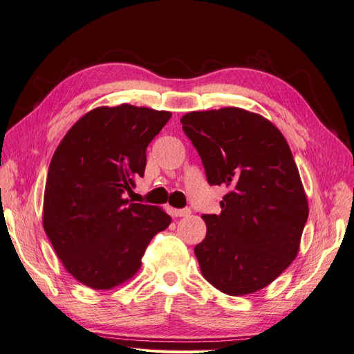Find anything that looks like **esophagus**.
<instances>
[{
    "mask_svg": "<svg viewBox=\"0 0 354 354\" xmlns=\"http://www.w3.org/2000/svg\"><path fill=\"white\" fill-rule=\"evenodd\" d=\"M190 208H183V209H176L174 211V216L176 217H187V216H190Z\"/></svg>",
    "mask_w": 354,
    "mask_h": 354,
    "instance_id": "obj_1",
    "label": "esophagus"
}]
</instances>
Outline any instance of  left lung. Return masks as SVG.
<instances>
[{
    "instance_id": "obj_1",
    "label": "left lung",
    "mask_w": 354,
    "mask_h": 354,
    "mask_svg": "<svg viewBox=\"0 0 354 354\" xmlns=\"http://www.w3.org/2000/svg\"><path fill=\"white\" fill-rule=\"evenodd\" d=\"M180 122L208 183L229 187L220 216H202V276L227 295L260 291L295 260L308 217L291 149L273 122L241 108L189 112Z\"/></svg>"
}]
</instances>
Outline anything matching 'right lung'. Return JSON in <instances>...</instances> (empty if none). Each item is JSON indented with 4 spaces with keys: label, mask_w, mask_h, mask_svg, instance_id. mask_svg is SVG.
Masks as SVG:
<instances>
[{
    "label": "right lung",
    "mask_w": 354,
    "mask_h": 354,
    "mask_svg": "<svg viewBox=\"0 0 354 354\" xmlns=\"http://www.w3.org/2000/svg\"><path fill=\"white\" fill-rule=\"evenodd\" d=\"M171 112L122 103L81 116L51 158L42 226L63 267L82 285L104 291L128 282L146 246L171 217L125 198L143 177L146 147Z\"/></svg>",
    "instance_id": "obj_1"
}]
</instances>
